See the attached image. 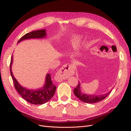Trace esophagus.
<instances>
[{"label":"esophagus","mask_w":131,"mask_h":131,"mask_svg":"<svg viewBox=\"0 0 131 131\" xmlns=\"http://www.w3.org/2000/svg\"><path fill=\"white\" fill-rule=\"evenodd\" d=\"M73 73L72 66L69 64H65L56 73L54 79L57 82H61L70 77Z\"/></svg>","instance_id":"34e87169"}]
</instances>
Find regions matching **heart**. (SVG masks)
Here are the masks:
<instances>
[{
    "instance_id": "obj_1",
    "label": "heart",
    "mask_w": 131,
    "mask_h": 131,
    "mask_svg": "<svg viewBox=\"0 0 131 131\" xmlns=\"http://www.w3.org/2000/svg\"><path fill=\"white\" fill-rule=\"evenodd\" d=\"M81 41V38L78 36H73L70 39L69 42L65 45V48L75 47L79 45Z\"/></svg>"
}]
</instances>
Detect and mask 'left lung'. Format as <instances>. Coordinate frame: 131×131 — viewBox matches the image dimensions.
<instances>
[{
	"label": "left lung",
	"instance_id": "left-lung-1",
	"mask_svg": "<svg viewBox=\"0 0 131 131\" xmlns=\"http://www.w3.org/2000/svg\"><path fill=\"white\" fill-rule=\"evenodd\" d=\"M80 86V83L79 82L77 86L74 89V93L76 95V97H77L81 101L86 103H89V104H93V103H95L104 100L110 93H111L112 91H110L109 92L106 94L98 95L86 94L85 93H83L81 92Z\"/></svg>",
	"mask_w": 131,
	"mask_h": 131
}]
</instances>
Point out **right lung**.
Listing matches in <instances>:
<instances>
[{"instance_id": "1", "label": "right lung", "mask_w": 131, "mask_h": 131, "mask_svg": "<svg viewBox=\"0 0 131 131\" xmlns=\"http://www.w3.org/2000/svg\"><path fill=\"white\" fill-rule=\"evenodd\" d=\"M46 36V30H40L27 33L23 36L18 41H20L32 38H42ZM13 55L11 57L10 64V72L12 77L14 87L18 93L26 101L33 105H41L48 102L53 96L56 87L51 80L50 74H47L46 78L45 85L39 89L31 90L20 85L16 79L14 77L12 72V65L13 63Z\"/></svg>"}]
</instances>
